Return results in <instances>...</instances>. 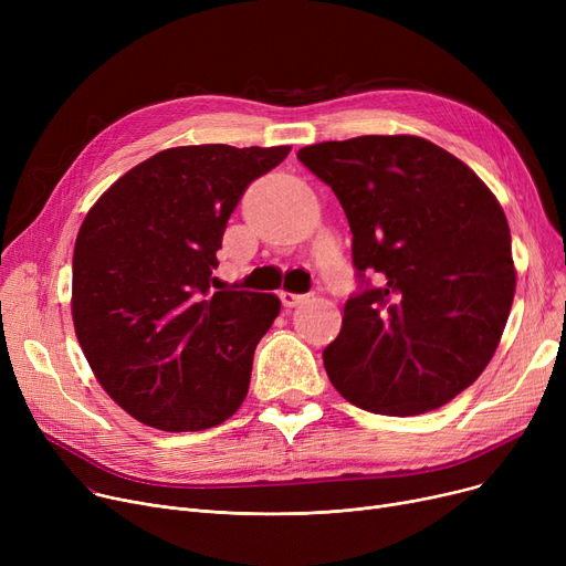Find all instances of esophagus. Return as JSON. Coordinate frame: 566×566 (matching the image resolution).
<instances>
[{
    "label": "esophagus",
    "instance_id": "obj_1",
    "mask_svg": "<svg viewBox=\"0 0 566 566\" xmlns=\"http://www.w3.org/2000/svg\"><path fill=\"white\" fill-rule=\"evenodd\" d=\"M280 298H282L284 307H295V305H301V303L305 301V295H303V293H291V291H282V293H280Z\"/></svg>",
    "mask_w": 566,
    "mask_h": 566
}]
</instances>
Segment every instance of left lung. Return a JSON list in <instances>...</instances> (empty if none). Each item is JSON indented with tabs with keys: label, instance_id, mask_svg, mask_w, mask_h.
I'll return each mask as SVG.
<instances>
[{
	"label": "left lung",
	"instance_id": "left-lung-1",
	"mask_svg": "<svg viewBox=\"0 0 566 566\" xmlns=\"http://www.w3.org/2000/svg\"><path fill=\"white\" fill-rule=\"evenodd\" d=\"M298 160L337 195L360 282L323 350L331 382L358 408L395 418L452 401L491 363L512 310L502 206L468 165L422 137L321 142Z\"/></svg>",
	"mask_w": 566,
	"mask_h": 566
}]
</instances>
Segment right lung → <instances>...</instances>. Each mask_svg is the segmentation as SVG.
Returning a JSON list of instances; mask_svg holds the SVG:
<instances>
[{
    "mask_svg": "<svg viewBox=\"0 0 566 566\" xmlns=\"http://www.w3.org/2000/svg\"><path fill=\"white\" fill-rule=\"evenodd\" d=\"M291 146H176L133 167L86 213L73 323L103 390L142 424L203 431L243 403L273 293L213 291L233 208Z\"/></svg>",
    "mask_w": 566,
    "mask_h": 566,
    "instance_id": "1",
    "label": "right lung"
}]
</instances>
